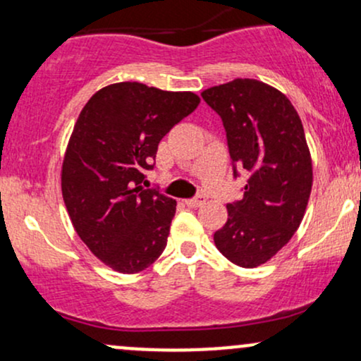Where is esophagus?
<instances>
[{
  "label": "esophagus",
  "instance_id": "34e87169",
  "mask_svg": "<svg viewBox=\"0 0 361 361\" xmlns=\"http://www.w3.org/2000/svg\"><path fill=\"white\" fill-rule=\"evenodd\" d=\"M207 202L205 195H197V197L193 198H188V200H185V204L188 207H193V209H197V207H202Z\"/></svg>",
  "mask_w": 361,
  "mask_h": 361
}]
</instances>
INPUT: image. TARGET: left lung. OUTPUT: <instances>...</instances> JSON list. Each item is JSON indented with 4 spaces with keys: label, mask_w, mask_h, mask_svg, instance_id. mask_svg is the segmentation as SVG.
I'll list each match as a JSON object with an SVG mask.
<instances>
[{
    "label": "left lung",
    "mask_w": 361,
    "mask_h": 361,
    "mask_svg": "<svg viewBox=\"0 0 361 361\" xmlns=\"http://www.w3.org/2000/svg\"><path fill=\"white\" fill-rule=\"evenodd\" d=\"M202 98L222 118L234 178L238 168L247 175L214 243L238 267H259L292 239L307 207L312 161L302 120L283 93L250 78L205 90Z\"/></svg>",
    "instance_id": "left-lung-1"
}]
</instances>
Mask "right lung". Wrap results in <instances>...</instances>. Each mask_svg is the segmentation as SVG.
<instances>
[{
    "mask_svg": "<svg viewBox=\"0 0 361 361\" xmlns=\"http://www.w3.org/2000/svg\"><path fill=\"white\" fill-rule=\"evenodd\" d=\"M198 103L190 91L115 82L78 117L62 163V197L81 241L115 271L146 270L166 247L176 200L142 183L161 139Z\"/></svg>",
    "mask_w": 361,
    "mask_h": 361,
    "instance_id": "1",
    "label": "right lung"
}]
</instances>
